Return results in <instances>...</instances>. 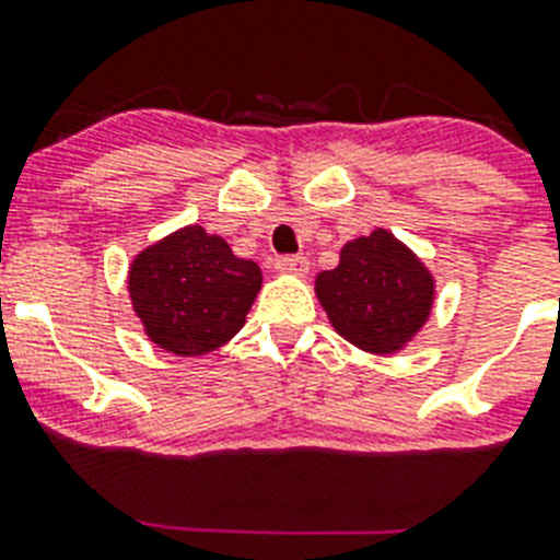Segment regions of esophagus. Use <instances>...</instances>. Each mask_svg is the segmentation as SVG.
I'll return each mask as SVG.
<instances>
[{
    "mask_svg": "<svg viewBox=\"0 0 560 560\" xmlns=\"http://www.w3.org/2000/svg\"><path fill=\"white\" fill-rule=\"evenodd\" d=\"M275 269L280 275H305L308 271V260L300 255H283L275 260Z\"/></svg>",
    "mask_w": 560,
    "mask_h": 560,
    "instance_id": "1",
    "label": "esophagus"
}]
</instances>
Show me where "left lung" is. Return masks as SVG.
Here are the masks:
<instances>
[{"label": "left lung", "instance_id": "obj_1", "mask_svg": "<svg viewBox=\"0 0 560 560\" xmlns=\"http://www.w3.org/2000/svg\"><path fill=\"white\" fill-rule=\"evenodd\" d=\"M316 296L336 334L375 355L404 350L427 325L434 277L387 230L341 246L339 266L316 275Z\"/></svg>", "mask_w": 560, "mask_h": 560}]
</instances>
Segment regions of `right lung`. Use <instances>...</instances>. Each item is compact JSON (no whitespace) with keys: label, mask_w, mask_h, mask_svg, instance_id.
Instances as JSON below:
<instances>
[{"label":"right lung","mask_w":560,"mask_h":560,"mask_svg":"<svg viewBox=\"0 0 560 560\" xmlns=\"http://www.w3.org/2000/svg\"><path fill=\"white\" fill-rule=\"evenodd\" d=\"M264 275L224 237L190 224L131 260L128 294L148 339L176 355H205L244 328Z\"/></svg>","instance_id":"add662e5"}]
</instances>
